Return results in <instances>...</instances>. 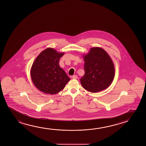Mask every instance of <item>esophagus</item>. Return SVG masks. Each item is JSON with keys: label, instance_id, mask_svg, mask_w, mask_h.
I'll list each match as a JSON object with an SVG mask.
<instances>
[{"label": "esophagus", "instance_id": "1", "mask_svg": "<svg viewBox=\"0 0 146 146\" xmlns=\"http://www.w3.org/2000/svg\"><path fill=\"white\" fill-rule=\"evenodd\" d=\"M77 77H77L76 75H73V76H72V78H73V79H76L77 78Z\"/></svg>", "mask_w": 146, "mask_h": 146}]
</instances>
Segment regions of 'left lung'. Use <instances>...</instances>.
<instances>
[{"mask_svg": "<svg viewBox=\"0 0 146 146\" xmlns=\"http://www.w3.org/2000/svg\"><path fill=\"white\" fill-rule=\"evenodd\" d=\"M82 57L85 74L80 79L82 86L94 93L108 88L115 73L113 62L108 53L102 48L95 47Z\"/></svg>", "mask_w": 146, "mask_h": 146, "instance_id": "obj_1", "label": "left lung"}]
</instances>
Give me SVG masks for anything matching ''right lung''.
<instances>
[{
  "instance_id": "add662e5",
  "label": "right lung",
  "mask_w": 146,
  "mask_h": 146,
  "mask_svg": "<svg viewBox=\"0 0 146 146\" xmlns=\"http://www.w3.org/2000/svg\"><path fill=\"white\" fill-rule=\"evenodd\" d=\"M64 52L52 48L42 51L33 62L31 69V80L36 88L45 94L53 95L64 88L70 80L60 67L59 60Z\"/></svg>"
}]
</instances>
